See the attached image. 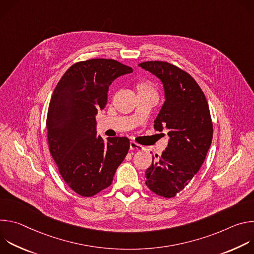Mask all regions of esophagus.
Segmentation results:
<instances>
[{
  "instance_id": "1",
  "label": "esophagus",
  "mask_w": 254,
  "mask_h": 254,
  "mask_svg": "<svg viewBox=\"0 0 254 254\" xmlns=\"http://www.w3.org/2000/svg\"><path fill=\"white\" fill-rule=\"evenodd\" d=\"M129 148H130V150H136V151H142L143 150V147L140 146V144L136 143L135 141H130Z\"/></svg>"
}]
</instances>
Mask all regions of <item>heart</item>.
I'll return each mask as SVG.
<instances>
[{
    "instance_id": "b5f03b06",
    "label": "heart",
    "mask_w": 254,
    "mask_h": 254,
    "mask_svg": "<svg viewBox=\"0 0 254 254\" xmlns=\"http://www.w3.org/2000/svg\"><path fill=\"white\" fill-rule=\"evenodd\" d=\"M138 92H152L155 93L153 86L149 82H140L137 84Z\"/></svg>"
}]
</instances>
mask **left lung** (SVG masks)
I'll return each instance as SVG.
<instances>
[{
    "instance_id": "8db88e82",
    "label": "left lung",
    "mask_w": 254,
    "mask_h": 254,
    "mask_svg": "<svg viewBox=\"0 0 254 254\" xmlns=\"http://www.w3.org/2000/svg\"><path fill=\"white\" fill-rule=\"evenodd\" d=\"M163 83L165 102L154 127L169 129L168 147L146 171V185L165 198L182 191L200 170L213 137V125L204 92L186 71L164 61L138 64Z\"/></svg>"
}]
</instances>
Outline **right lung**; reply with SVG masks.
I'll return each mask as SVG.
<instances>
[{"label":"right lung","instance_id":"1","mask_svg":"<svg viewBox=\"0 0 254 254\" xmlns=\"http://www.w3.org/2000/svg\"><path fill=\"white\" fill-rule=\"evenodd\" d=\"M132 68L113 59H89L68 68L56 85L46 120L50 154L65 183L83 197L111 186L129 139L96 131L95 116L107 102L108 87Z\"/></svg>","mask_w":254,"mask_h":254}]
</instances>
